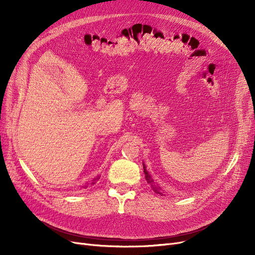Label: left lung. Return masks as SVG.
Returning <instances> with one entry per match:
<instances>
[{
    "mask_svg": "<svg viewBox=\"0 0 255 255\" xmlns=\"http://www.w3.org/2000/svg\"><path fill=\"white\" fill-rule=\"evenodd\" d=\"M143 172H144V178H145L146 182H148V184L151 186V188L153 189V191H154L155 193H157V194L162 195V191H161V189H160L158 186H156V185L154 184V182H153L152 178L150 177V175L148 173V171H146V168H145V166H144V165H143Z\"/></svg>",
    "mask_w": 255,
    "mask_h": 255,
    "instance_id": "1",
    "label": "left lung"
}]
</instances>
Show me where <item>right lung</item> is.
I'll return each mask as SVG.
<instances>
[{"label":"right lung","mask_w":255,"mask_h":255,"mask_svg":"<svg viewBox=\"0 0 255 255\" xmlns=\"http://www.w3.org/2000/svg\"><path fill=\"white\" fill-rule=\"evenodd\" d=\"M96 180H98V179H95V180H94V182L92 183V184H95V182H96Z\"/></svg>","instance_id":"add662e5"}]
</instances>
